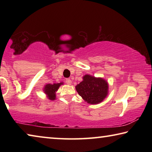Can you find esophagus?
<instances>
[{
    "label": "esophagus",
    "mask_w": 152,
    "mask_h": 152,
    "mask_svg": "<svg viewBox=\"0 0 152 152\" xmlns=\"http://www.w3.org/2000/svg\"><path fill=\"white\" fill-rule=\"evenodd\" d=\"M66 83L67 84H70L72 83V81L70 78H66Z\"/></svg>",
    "instance_id": "esophagus-1"
}]
</instances>
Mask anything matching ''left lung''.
<instances>
[{
    "label": "left lung",
    "instance_id": "1",
    "mask_svg": "<svg viewBox=\"0 0 152 152\" xmlns=\"http://www.w3.org/2000/svg\"><path fill=\"white\" fill-rule=\"evenodd\" d=\"M108 86L107 82L102 78L85 75L76 89L84 101L90 104H98L107 96Z\"/></svg>",
    "mask_w": 152,
    "mask_h": 152
}]
</instances>
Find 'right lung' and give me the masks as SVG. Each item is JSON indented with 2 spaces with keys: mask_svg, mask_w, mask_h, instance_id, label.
Here are the masks:
<instances>
[{
  "mask_svg": "<svg viewBox=\"0 0 152 152\" xmlns=\"http://www.w3.org/2000/svg\"><path fill=\"white\" fill-rule=\"evenodd\" d=\"M61 84H62V83H58L53 84H48L45 86V93L46 94H48L49 99L54 100L56 99V92L58 91V89L59 88V87H60Z\"/></svg>",
  "mask_w": 152,
  "mask_h": 152,
  "instance_id": "add662e5",
  "label": "right lung"
}]
</instances>
